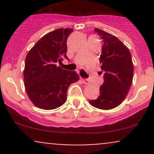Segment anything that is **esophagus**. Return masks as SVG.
<instances>
[{"instance_id":"34e87169","label":"esophagus","mask_w":154,"mask_h":154,"mask_svg":"<svg viewBox=\"0 0 154 154\" xmlns=\"http://www.w3.org/2000/svg\"><path fill=\"white\" fill-rule=\"evenodd\" d=\"M81 80H82V83L83 84H85V85H90V82H89V80H88V79H81Z\"/></svg>"}]
</instances>
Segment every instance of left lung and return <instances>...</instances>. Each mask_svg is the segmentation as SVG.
Returning a JSON list of instances; mask_svg holds the SVG:
<instances>
[{
  "label": "left lung",
  "mask_w": 154,
  "mask_h": 154,
  "mask_svg": "<svg viewBox=\"0 0 154 154\" xmlns=\"http://www.w3.org/2000/svg\"><path fill=\"white\" fill-rule=\"evenodd\" d=\"M103 41L99 59L104 72L100 95L89 100L91 106L103 110L114 109L125 99L132 85L134 66L130 50L114 35L95 28Z\"/></svg>",
  "instance_id": "left-lung-1"
}]
</instances>
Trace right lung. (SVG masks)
<instances>
[{
	"mask_svg": "<svg viewBox=\"0 0 154 154\" xmlns=\"http://www.w3.org/2000/svg\"><path fill=\"white\" fill-rule=\"evenodd\" d=\"M72 29H57L42 37L25 59L24 83L26 94L35 106L52 110L66 100L67 90L79 80L75 71L56 66L66 56V40Z\"/></svg>",
	"mask_w": 154,
	"mask_h": 154,
	"instance_id": "obj_1",
	"label": "right lung"
}]
</instances>
